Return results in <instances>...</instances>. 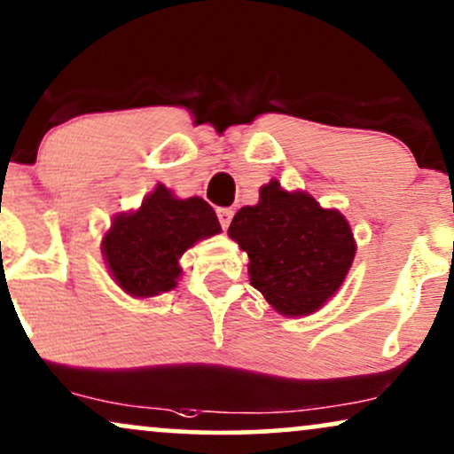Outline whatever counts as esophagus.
Instances as JSON below:
<instances>
[{
    "mask_svg": "<svg viewBox=\"0 0 454 454\" xmlns=\"http://www.w3.org/2000/svg\"><path fill=\"white\" fill-rule=\"evenodd\" d=\"M232 215H234V211H232V209H226V207L217 209V220H220V223H222V228H223V231H226V228L231 226V222H232Z\"/></svg>",
    "mask_w": 454,
    "mask_h": 454,
    "instance_id": "esophagus-1",
    "label": "esophagus"
}]
</instances>
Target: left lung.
Here are the masks:
<instances>
[{"label": "left lung", "instance_id": "1", "mask_svg": "<svg viewBox=\"0 0 454 454\" xmlns=\"http://www.w3.org/2000/svg\"><path fill=\"white\" fill-rule=\"evenodd\" d=\"M228 237L249 257V280L283 317H309L340 291L356 255L354 232L340 209L278 180L240 207Z\"/></svg>", "mask_w": 454, "mask_h": 454}]
</instances>
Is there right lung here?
Returning a JSON list of instances; mask_svg holds the SVG:
<instances>
[{
    "mask_svg": "<svg viewBox=\"0 0 454 454\" xmlns=\"http://www.w3.org/2000/svg\"><path fill=\"white\" fill-rule=\"evenodd\" d=\"M220 232L207 200L180 199L157 184L140 207L113 217L102 237V257L119 289L146 300L176 289L182 277L180 257L199 240Z\"/></svg>",
    "mask_w": 454,
    "mask_h": 454,
    "instance_id": "obj_1",
    "label": "right lung"
}]
</instances>
